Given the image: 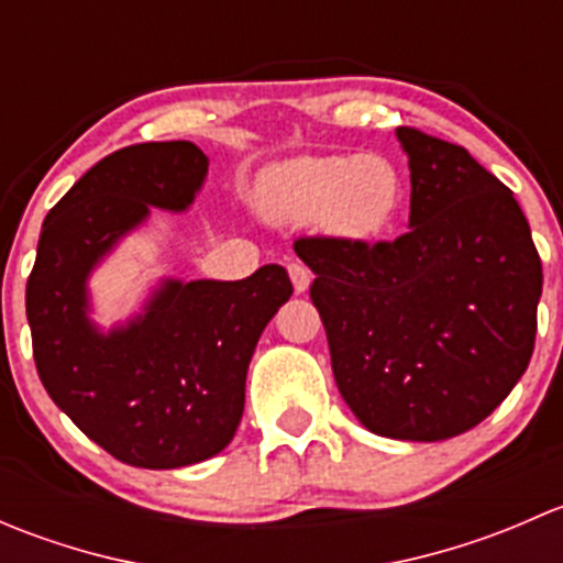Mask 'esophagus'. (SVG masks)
I'll return each instance as SVG.
<instances>
[{
    "instance_id": "1",
    "label": "esophagus",
    "mask_w": 563,
    "mask_h": 563,
    "mask_svg": "<svg viewBox=\"0 0 563 563\" xmlns=\"http://www.w3.org/2000/svg\"><path fill=\"white\" fill-rule=\"evenodd\" d=\"M288 277H291L294 291H297V294H305L310 288V283H313V275H310V269L305 264H299V261H291V264H288Z\"/></svg>"
}]
</instances>
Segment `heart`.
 Returning a JSON list of instances; mask_svg holds the SVG:
<instances>
[{"label": "heart", "instance_id": "b5f03b06", "mask_svg": "<svg viewBox=\"0 0 563 563\" xmlns=\"http://www.w3.org/2000/svg\"><path fill=\"white\" fill-rule=\"evenodd\" d=\"M402 176L382 152L294 157L261 174L255 207L277 225H321L343 240H371L400 212Z\"/></svg>", "mask_w": 563, "mask_h": 563}]
</instances>
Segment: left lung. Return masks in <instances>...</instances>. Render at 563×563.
<instances>
[{
	"label": "left lung",
	"instance_id": "8db88e82",
	"mask_svg": "<svg viewBox=\"0 0 563 563\" xmlns=\"http://www.w3.org/2000/svg\"><path fill=\"white\" fill-rule=\"evenodd\" d=\"M411 168L395 242L299 240L345 406L371 433L444 441L526 373L542 261L512 190L463 146L395 130Z\"/></svg>",
	"mask_w": 563,
	"mask_h": 563
}]
</instances>
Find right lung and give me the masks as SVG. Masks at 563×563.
Returning a JSON list of instances; mask_svg holds the SVG:
<instances>
[{"label":"right lung","instance_id":"1","mask_svg":"<svg viewBox=\"0 0 563 563\" xmlns=\"http://www.w3.org/2000/svg\"><path fill=\"white\" fill-rule=\"evenodd\" d=\"M209 174L190 141L135 144L89 168L45 218L26 318L51 400L81 433L135 468L220 455L245 411V378L266 323L294 294L266 264L245 280L161 277L135 313L95 318V269L152 209L181 214Z\"/></svg>","mask_w":563,"mask_h":563}]
</instances>
